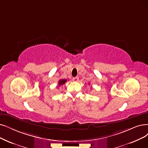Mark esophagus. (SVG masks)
Masks as SVG:
<instances>
[{"mask_svg":"<svg viewBox=\"0 0 148 148\" xmlns=\"http://www.w3.org/2000/svg\"><path fill=\"white\" fill-rule=\"evenodd\" d=\"M78 80H79V78L78 77V76H76V77L73 78V81H75V82H78Z\"/></svg>","mask_w":148,"mask_h":148,"instance_id":"34e87169","label":"esophagus"}]
</instances>
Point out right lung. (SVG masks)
<instances>
[{
    "mask_svg": "<svg viewBox=\"0 0 148 148\" xmlns=\"http://www.w3.org/2000/svg\"><path fill=\"white\" fill-rule=\"evenodd\" d=\"M66 81H67V79H60L58 82V86H60L61 85H63L64 84L66 83Z\"/></svg>",
    "mask_w": 148,
    "mask_h": 148,
    "instance_id": "obj_1",
    "label": "right lung"
}]
</instances>
